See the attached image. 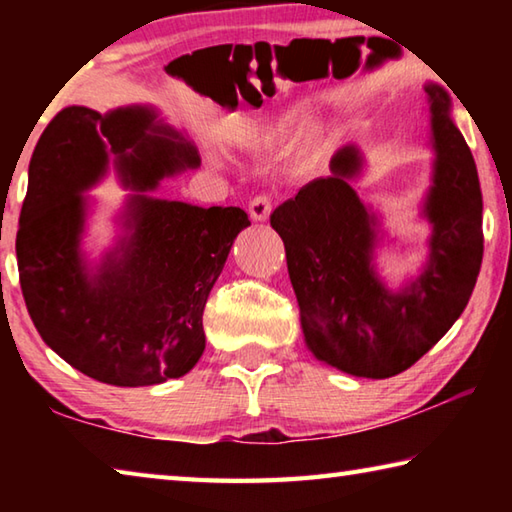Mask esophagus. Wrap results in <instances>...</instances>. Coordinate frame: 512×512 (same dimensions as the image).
<instances>
[{
  "instance_id": "esophagus-1",
  "label": "esophagus",
  "mask_w": 512,
  "mask_h": 512,
  "mask_svg": "<svg viewBox=\"0 0 512 512\" xmlns=\"http://www.w3.org/2000/svg\"><path fill=\"white\" fill-rule=\"evenodd\" d=\"M271 210H273V201H271V196H266V194H259L248 203V214L253 221H266Z\"/></svg>"
}]
</instances>
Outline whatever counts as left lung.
<instances>
[{"label":"left lung","mask_w":512,"mask_h":512,"mask_svg":"<svg viewBox=\"0 0 512 512\" xmlns=\"http://www.w3.org/2000/svg\"><path fill=\"white\" fill-rule=\"evenodd\" d=\"M424 92L436 164L424 201L431 255L418 280L393 293L372 271L375 216L348 185L361 169L354 146L334 155L332 176L305 185L271 214L309 350L354 377L386 379L411 368L463 314L481 271L483 198L472 151L449 119L447 92L440 85Z\"/></svg>","instance_id":"8db88e82"}]
</instances>
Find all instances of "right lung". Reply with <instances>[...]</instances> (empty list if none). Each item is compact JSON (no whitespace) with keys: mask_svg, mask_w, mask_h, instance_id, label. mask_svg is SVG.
<instances>
[{"mask_svg":"<svg viewBox=\"0 0 512 512\" xmlns=\"http://www.w3.org/2000/svg\"><path fill=\"white\" fill-rule=\"evenodd\" d=\"M108 154L141 194L127 213L132 235L90 274L78 250L80 192L105 172ZM198 162L194 146L149 108L103 117L67 106L42 131L15 239L17 271L42 341L83 375L153 386L183 377L201 359L205 302L248 214L142 194Z\"/></svg>","mask_w":512,"mask_h":512,"instance_id":"1","label":"right lung"}]
</instances>
